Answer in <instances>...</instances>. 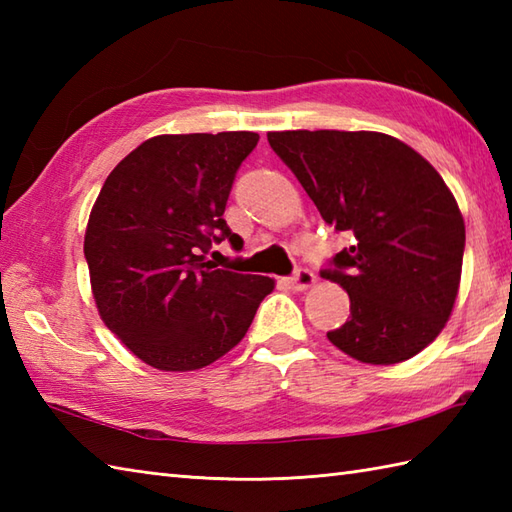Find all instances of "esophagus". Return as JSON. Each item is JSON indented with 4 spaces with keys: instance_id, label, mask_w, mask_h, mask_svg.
<instances>
[{
    "instance_id": "esophagus-1",
    "label": "esophagus",
    "mask_w": 512,
    "mask_h": 512,
    "mask_svg": "<svg viewBox=\"0 0 512 512\" xmlns=\"http://www.w3.org/2000/svg\"><path fill=\"white\" fill-rule=\"evenodd\" d=\"M314 284H317V277H314V275L310 273V270H297V275L288 279V286H290L292 290H297V292L308 290V288H312Z\"/></svg>"
}]
</instances>
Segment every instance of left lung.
<instances>
[{"instance_id": "8db88e82", "label": "left lung", "mask_w": 512, "mask_h": 512, "mask_svg": "<svg viewBox=\"0 0 512 512\" xmlns=\"http://www.w3.org/2000/svg\"><path fill=\"white\" fill-rule=\"evenodd\" d=\"M321 217L356 242L328 279L350 295L332 345L369 365L422 352L458 299L464 217L440 173L416 149L380 132H268Z\"/></svg>"}]
</instances>
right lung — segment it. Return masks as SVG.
I'll use <instances>...</instances> for the list:
<instances>
[{"label": "right lung", "mask_w": 512, "mask_h": 512, "mask_svg": "<svg viewBox=\"0 0 512 512\" xmlns=\"http://www.w3.org/2000/svg\"><path fill=\"white\" fill-rule=\"evenodd\" d=\"M255 132L162 134L107 176L85 228L92 297L129 352L162 372H193L244 339L275 279L215 268L235 239L224 209Z\"/></svg>", "instance_id": "1"}]
</instances>
